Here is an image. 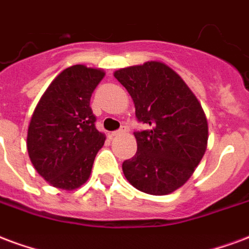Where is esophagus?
Returning a JSON list of instances; mask_svg holds the SVG:
<instances>
[{
	"label": "esophagus",
	"instance_id": "34e87169",
	"mask_svg": "<svg viewBox=\"0 0 249 249\" xmlns=\"http://www.w3.org/2000/svg\"><path fill=\"white\" fill-rule=\"evenodd\" d=\"M124 132H125V128H121V129H119V130H115V132H112V133H110V137H116V136L124 133Z\"/></svg>",
	"mask_w": 249,
	"mask_h": 249
}]
</instances>
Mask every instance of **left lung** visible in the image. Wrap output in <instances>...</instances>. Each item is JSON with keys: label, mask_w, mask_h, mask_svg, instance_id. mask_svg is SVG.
<instances>
[{"label": "left lung", "mask_w": 249, "mask_h": 249, "mask_svg": "<svg viewBox=\"0 0 249 249\" xmlns=\"http://www.w3.org/2000/svg\"><path fill=\"white\" fill-rule=\"evenodd\" d=\"M149 129L134 132L137 152L123 162L137 190L166 195L187 182L203 157L209 125L198 99L182 78L161 62L120 68L115 73Z\"/></svg>", "instance_id": "left-lung-1"}]
</instances>
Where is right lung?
<instances>
[{
  "instance_id": "obj_1",
  "label": "right lung",
  "mask_w": 249,
  "mask_h": 249,
  "mask_svg": "<svg viewBox=\"0 0 249 249\" xmlns=\"http://www.w3.org/2000/svg\"><path fill=\"white\" fill-rule=\"evenodd\" d=\"M100 68H66L40 97L27 130V152L36 170L54 187L73 190L91 176L106 136L95 126L92 92L104 78Z\"/></svg>"
}]
</instances>
